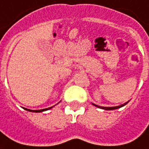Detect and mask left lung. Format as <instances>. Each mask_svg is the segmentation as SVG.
Here are the masks:
<instances>
[{"label": "left lung", "mask_w": 149, "mask_h": 149, "mask_svg": "<svg viewBox=\"0 0 149 149\" xmlns=\"http://www.w3.org/2000/svg\"><path fill=\"white\" fill-rule=\"evenodd\" d=\"M128 102H129V101H127V102H126V103H124V104H120L118 106H113V107H103V106H100V105H97V104H93V103H92V104H93L94 106L100 108V109H105V110H113V109H119V108L121 107H123L124 105H126Z\"/></svg>", "instance_id": "left-lung-1"}]
</instances>
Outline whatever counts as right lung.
<instances>
[{
  "mask_svg": "<svg viewBox=\"0 0 149 149\" xmlns=\"http://www.w3.org/2000/svg\"><path fill=\"white\" fill-rule=\"evenodd\" d=\"M53 107V106H52V107L47 108V109H38V110H32V109H26V108H24V109H26V110H27V111H29V112H33V113H41V112L46 111V110H49V109H52Z\"/></svg>",
  "mask_w": 149,
  "mask_h": 149,
  "instance_id": "right-lung-1",
  "label": "right lung"
}]
</instances>
